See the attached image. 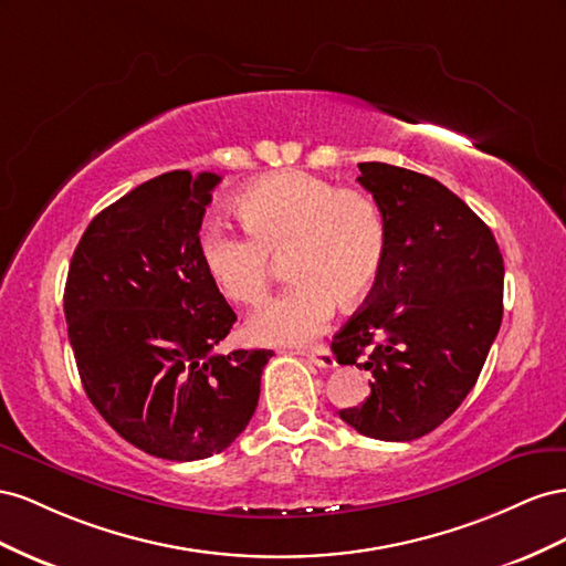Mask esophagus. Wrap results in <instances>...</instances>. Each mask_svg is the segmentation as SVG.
Instances as JSON below:
<instances>
[{"label": "esophagus", "instance_id": "34e87169", "mask_svg": "<svg viewBox=\"0 0 566 566\" xmlns=\"http://www.w3.org/2000/svg\"><path fill=\"white\" fill-rule=\"evenodd\" d=\"M303 355H305V358H308L313 365H317V367H322V369L336 367L334 355H332V350H329L327 346H317V348H313V350H308V353H303Z\"/></svg>", "mask_w": 566, "mask_h": 566}]
</instances>
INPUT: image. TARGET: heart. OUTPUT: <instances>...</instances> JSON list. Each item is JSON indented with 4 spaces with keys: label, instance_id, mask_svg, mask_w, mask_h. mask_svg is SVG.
<instances>
[{
    "label": "heart",
    "instance_id": "1",
    "mask_svg": "<svg viewBox=\"0 0 566 566\" xmlns=\"http://www.w3.org/2000/svg\"><path fill=\"white\" fill-rule=\"evenodd\" d=\"M250 232L206 222L199 255L218 292L241 305L263 301L274 261L289 258L294 284L258 308L247 332L258 344H305L332 319L336 303L350 308L373 292L386 253L377 201L358 189H336L303 170L274 172L237 197Z\"/></svg>",
    "mask_w": 566,
    "mask_h": 566
}]
</instances>
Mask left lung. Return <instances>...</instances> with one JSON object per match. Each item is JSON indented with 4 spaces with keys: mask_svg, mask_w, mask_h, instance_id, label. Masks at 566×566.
Here are the masks:
<instances>
[{
    "mask_svg": "<svg viewBox=\"0 0 566 566\" xmlns=\"http://www.w3.org/2000/svg\"><path fill=\"white\" fill-rule=\"evenodd\" d=\"M358 168L384 216L386 253L365 305L334 334L336 363L375 377L363 406L338 417L369 439L415 441L474 389L503 322L505 265L489 224L439 180Z\"/></svg>",
    "mask_w": 566,
    "mask_h": 566,
    "instance_id": "8db88e82",
    "label": "left lung"
}]
</instances>
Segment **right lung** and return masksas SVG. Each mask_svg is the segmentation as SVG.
<instances>
[{"instance_id":"add662e5","label":"right lung","mask_w":566,"mask_h":566,"mask_svg":"<svg viewBox=\"0 0 566 566\" xmlns=\"http://www.w3.org/2000/svg\"><path fill=\"white\" fill-rule=\"evenodd\" d=\"M216 172L172 170L96 216L73 253L63 313L92 406L127 443L191 462L247 429L272 350L213 348L234 311L199 255Z\"/></svg>"}]
</instances>
